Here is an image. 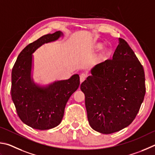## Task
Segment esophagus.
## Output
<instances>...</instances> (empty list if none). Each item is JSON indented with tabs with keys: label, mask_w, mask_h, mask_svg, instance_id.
Wrapping results in <instances>:
<instances>
[{
	"label": "esophagus",
	"mask_w": 155,
	"mask_h": 155,
	"mask_svg": "<svg viewBox=\"0 0 155 155\" xmlns=\"http://www.w3.org/2000/svg\"><path fill=\"white\" fill-rule=\"evenodd\" d=\"M86 77H87V74H86V73H82V74H80V82L82 83L84 81L86 80Z\"/></svg>",
	"instance_id": "34e87169"
}]
</instances>
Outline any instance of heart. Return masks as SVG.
I'll list each match as a JSON object with an SVG mask.
<instances>
[{
	"mask_svg": "<svg viewBox=\"0 0 155 155\" xmlns=\"http://www.w3.org/2000/svg\"><path fill=\"white\" fill-rule=\"evenodd\" d=\"M102 48H103V44H102V43H97V44H96L95 46H94V48H95V50H101ZM109 54H110V51H109L105 50L104 52H103V54H102V56H107Z\"/></svg>",
	"mask_w": 155,
	"mask_h": 155,
	"instance_id": "obj_1",
	"label": "heart"
}]
</instances>
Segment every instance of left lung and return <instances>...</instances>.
I'll return each mask as SVG.
<instances>
[{"instance_id": "1", "label": "left lung", "mask_w": 155, "mask_h": 155, "mask_svg": "<svg viewBox=\"0 0 155 155\" xmlns=\"http://www.w3.org/2000/svg\"><path fill=\"white\" fill-rule=\"evenodd\" d=\"M82 83L88 123L94 131L110 134L120 131L136 117L146 93L143 66L125 40L112 59L91 69Z\"/></svg>"}]
</instances>
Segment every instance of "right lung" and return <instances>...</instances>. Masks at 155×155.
<instances>
[{
    "label": "right lung",
    "instance_id": "right-lung-1",
    "mask_svg": "<svg viewBox=\"0 0 155 155\" xmlns=\"http://www.w3.org/2000/svg\"><path fill=\"white\" fill-rule=\"evenodd\" d=\"M62 35L61 31H56L30 43L19 54L12 69L11 95L16 112L24 124L35 129L47 130L58 126L67 102L80 85L78 74L45 87L35 84L31 78L32 53Z\"/></svg>",
    "mask_w": 155,
    "mask_h": 155
}]
</instances>
